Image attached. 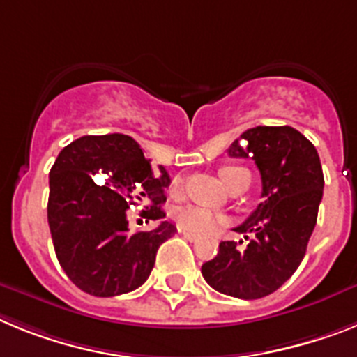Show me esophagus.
<instances>
[{"label":"esophagus","mask_w":357,"mask_h":357,"mask_svg":"<svg viewBox=\"0 0 357 357\" xmlns=\"http://www.w3.org/2000/svg\"><path fill=\"white\" fill-rule=\"evenodd\" d=\"M183 237L187 238V241H190V243H197V241H199V237H197V235L188 234V231H183Z\"/></svg>","instance_id":"34e87169"}]
</instances>
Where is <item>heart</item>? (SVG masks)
Returning a JSON list of instances; mask_svg holds the SVG:
<instances>
[{
  "mask_svg": "<svg viewBox=\"0 0 357 357\" xmlns=\"http://www.w3.org/2000/svg\"><path fill=\"white\" fill-rule=\"evenodd\" d=\"M248 172L243 167H222L221 169V178L226 185H230L238 174ZM181 185V178H176L172 181V187L178 188ZM176 222L181 230L188 231V234L194 235H206L212 234L217 230V226L222 222V217L217 215V213L210 212L206 208H201V206H185V208H179L174 215Z\"/></svg>",
  "mask_w": 357,
  "mask_h": 357,
  "instance_id": "obj_1",
  "label": "heart"
}]
</instances>
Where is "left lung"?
<instances>
[{
    "mask_svg": "<svg viewBox=\"0 0 357 357\" xmlns=\"http://www.w3.org/2000/svg\"><path fill=\"white\" fill-rule=\"evenodd\" d=\"M252 158L262 178V203L235 228L252 233L246 246L222 241L201 273L215 291L243 300L275 293L302 262L324 196V172L314 145L289 126H257L228 149Z\"/></svg>",
    "mask_w": 357,
    "mask_h": 357,
    "instance_id": "left-lung-1",
    "label": "left lung"
}]
</instances>
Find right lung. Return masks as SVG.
Wrapping results in <instances>:
<instances>
[{"mask_svg":"<svg viewBox=\"0 0 357 357\" xmlns=\"http://www.w3.org/2000/svg\"><path fill=\"white\" fill-rule=\"evenodd\" d=\"M169 183L127 135L82 136L61 151L50 170L48 225L59 264L79 289L105 298L147 280L176 226L131 234L127 210L147 204V219H163Z\"/></svg>","mask_w":357,"mask_h":357,"instance_id":"add662e5","label":"right lung"}]
</instances>
